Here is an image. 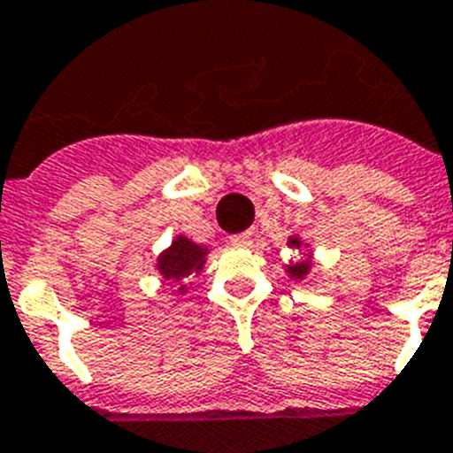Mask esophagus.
Instances as JSON below:
<instances>
[{
  "mask_svg": "<svg viewBox=\"0 0 453 453\" xmlns=\"http://www.w3.org/2000/svg\"><path fill=\"white\" fill-rule=\"evenodd\" d=\"M230 242H233L234 246H246L253 242V233H250V230H246V233L233 234V237H230Z\"/></svg>",
  "mask_w": 453,
  "mask_h": 453,
  "instance_id": "esophagus-1",
  "label": "esophagus"
}]
</instances>
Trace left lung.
<instances>
[{"mask_svg":"<svg viewBox=\"0 0 453 453\" xmlns=\"http://www.w3.org/2000/svg\"><path fill=\"white\" fill-rule=\"evenodd\" d=\"M288 246H290V249H299V246H302V242H299L297 237H290V239H288ZM309 269H311V256L303 257V260H299V262H290L285 272L290 273L292 279L302 280V279H306Z\"/></svg>","mask_w":453,"mask_h":453,"instance_id":"obj_1","label":"left lung"}]
</instances>
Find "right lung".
Returning <instances> with one entry per match:
<instances>
[{
	"label": "right lung",
	"mask_w": 453,
	"mask_h": 453,
	"mask_svg": "<svg viewBox=\"0 0 453 453\" xmlns=\"http://www.w3.org/2000/svg\"><path fill=\"white\" fill-rule=\"evenodd\" d=\"M207 246L193 244L191 239L177 237L168 249L158 256L156 267L165 280H186L191 273H200L207 257ZM180 292H186V285H180Z\"/></svg>",
	"instance_id": "add662e5"
}]
</instances>
